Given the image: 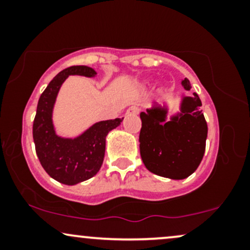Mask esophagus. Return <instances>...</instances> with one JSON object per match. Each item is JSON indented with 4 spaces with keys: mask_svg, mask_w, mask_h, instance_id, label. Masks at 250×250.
Segmentation results:
<instances>
[{
    "mask_svg": "<svg viewBox=\"0 0 250 250\" xmlns=\"http://www.w3.org/2000/svg\"><path fill=\"white\" fill-rule=\"evenodd\" d=\"M139 113H140V109L139 107H136V105H131V107H129L127 109V111H125L127 115H137Z\"/></svg>",
    "mask_w": 250,
    "mask_h": 250,
    "instance_id": "obj_1",
    "label": "esophagus"
}]
</instances>
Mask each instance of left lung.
I'll use <instances>...</instances> for the list:
<instances>
[{
  "label": "left lung",
  "mask_w": 250,
  "mask_h": 250,
  "mask_svg": "<svg viewBox=\"0 0 250 250\" xmlns=\"http://www.w3.org/2000/svg\"><path fill=\"white\" fill-rule=\"evenodd\" d=\"M190 90L188 79L182 80ZM196 93L183 96L180 113L167 120V107L154 105L140 114V153L146 168L159 176L173 180L188 177L200 166L206 150L208 127Z\"/></svg>",
  "instance_id": "left-lung-1"
}]
</instances>
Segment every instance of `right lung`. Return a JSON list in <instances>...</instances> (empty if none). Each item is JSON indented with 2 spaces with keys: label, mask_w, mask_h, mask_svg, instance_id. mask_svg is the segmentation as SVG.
<instances>
[{
  "label": "right lung",
  "mask_w": 250,
  "mask_h": 250,
  "mask_svg": "<svg viewBox=\"0 0 250 250\" xmlns=\"http://www.w3.org/2000/svg\"><path fill=\"white\" fill-rule=\"evenodd\" d=\"M69 75L94 77L96 71L87 65H73L60 71L40 96L33 123L37 157L50 177L63 185L74 186L90 179L101 168L108 133L121 125L122 119L97 122L75 139L56 134L53 109L62 83Z\"/></svg>",
  "instance_id": "add662e5"
}]
</instances>
